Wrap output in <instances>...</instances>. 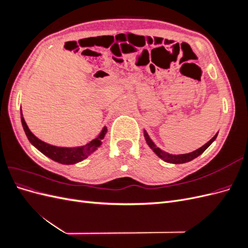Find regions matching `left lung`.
Segmentation results:
<instances>
[{"label": "left lung", "mask_w": 248, "mask_h": 248, "mask_svg": "<svg viewBox=\"0 0 248 248\" xmlns=\"http://www.w3.org/2000/svg\"><path fill=\"white\" fill-rule=\"evenodd\" d=\"M144 134H145V139H146L147 144L149 145L150 148H151V149L153 150V151L155 152V154H156L157 156L160 157V158H161L162 160L166 161V162L178 164V163L188 162V161H190V160H192V159H194V158H197L198 156H200L202 152L205 151V150H206L210 145L212 144V142L215 140V139L217 138V134H218V133H216L215 136L207 142V144H205L204 146L201 147L200 149L196 150V151H193V152L188 153V154H180V155H171V154H169V153H166L164 151H162L161 149H159L158 147H156V145L152 141V140L150 139V137L148 136V133H147L146 130H145Z\"/></svg>", "instance_id": "left-lung-1"}]
</instances>
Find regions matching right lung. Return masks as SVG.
I'll return each instance as SVG.
<instances>
[{"instance_id": "obj_1", "label": "right lung", "mask_w": 248, "mask_h": 248, "mask_svg": "<svg viewBox=\"0 0 248 248\" xmlns=\"http://www.w3.org/2000/svg\"><path fill=\"white\" fill-rule=\"evenodd\" d=\"M20 115H21V124H22V127H24V130L27 134L30 142L38 149L41 153L49 157L50 159L63 164H73L87 158L90 154H92L95 150L98 149V147L102 142L101 140L104 138L106 133L108 132V128L107 127H104L98 137L82 147H77V148L56 147V146L48 145L46 142L40 140L38 138H36L31 132V130L29 129L25 119L22 117L21 108H20Z\"/></svg>"}]
</instances>
